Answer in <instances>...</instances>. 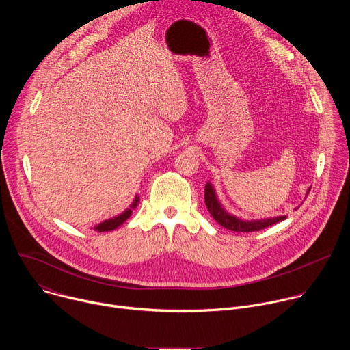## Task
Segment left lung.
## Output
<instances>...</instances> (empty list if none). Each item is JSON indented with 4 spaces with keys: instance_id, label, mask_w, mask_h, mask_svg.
<instances>
[{
    "instance_id": "1",
    "label": "left lung",
    "mask_w": 350,
    "mask_h": 350,
    "mask_svg": "<svg viewBox=\"0 0 350 350\" xmlns=\"http://www.w3.org/2000/svg\"><path fill=\"white\" fill-rule=\"evenodd\" d=\"M309 191L310 189H308V193H309ZM205 204H206L209 213L213 216V219L220 226H223L227 230L238 231V232L239 231L241 232L259 231L262 228H266L271 224H275V223L286 219V216H277V217H267V219H258V220H242V219L228 213L224 209V206L219 201V198L216 195V189L211 181H208L205 185Z\"/></svg>"
}]
</instances>
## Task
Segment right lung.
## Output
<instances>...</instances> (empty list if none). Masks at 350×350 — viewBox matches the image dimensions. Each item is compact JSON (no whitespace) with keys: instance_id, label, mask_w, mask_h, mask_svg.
Masks as SVG:
<instances>
[{"instance_id":"1","label":"right lung","mask_w":350,"mask_h":350,"mask_svg":"<svg viewBox=\"0 0 350 350\" xmlns=\"http://www.w3.org/2000/svg\"><path fill=\"white\" fill-rule=\"evenodd\" d=\"M138 202H139V196H138V195H135L133 204H131V205H130L124 212H122L120 215H118V216H115V217H112V219H107V220L101 221L99 224L94 226L92 228H94L95 231H99V232H105V231L116 230L119 226H122V224H123V223H124V221L131 216L133 209H135V208L138 206Z\"/></svg>"}]
</instances>
